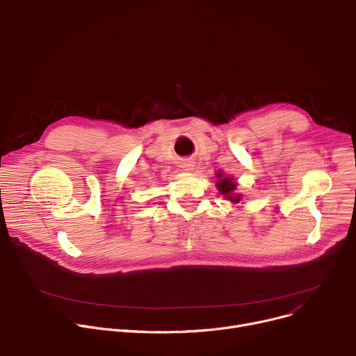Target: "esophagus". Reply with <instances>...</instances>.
Here are the masks:
<instances>
[{
  "instance_id": "34e87169",
  "label": "esophagus",
  "mask_w": 356,
  "mask_h": 356,
  "mask_svg": "<svg viewBox=\"0 0 356 356\" xmlns=\"http://www.w3.org/2000/svg\"><path fill=\"white\" fill-rule=\"evenodd\" d=\"M181 166L184 168V171H193L194 166H195V162L191 161V159H185V161L181 163Z\"/></svg>"
}]
</instances>
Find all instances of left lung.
<instances>
[{"label": "left lung", "mask_w": 356, "mask_h": 356, "mask_svg": "<svg viewBox=\"0 0 356 356\" xmlns=\"http://www.w3.org/2000/svg\"><path fill=\"white\" fill-rule=\"evenodd\" d=\"M216 178H218L216 186L218 193L225 198L228 200L229 202L233 204H240L241 200H243V195L240 193H237V181L229 177V175H224L222 171H217L216 174Z\"/></svg>", "instance_id": "left-lung-1"}]
</instances>
